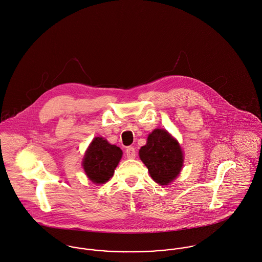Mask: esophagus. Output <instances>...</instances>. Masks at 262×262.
Instances as JSON below:
<instances>
[{
    "label": "esophagus",
    "instance_id": "esophagus-1",
    "mask_svg": "<svg viewBox=\"0 0 262 262\" xmlns=\"http://www.w3.org/2000/svg\"><path fill=\"white\" fill-rule=\"evenodd\" d=\"M125 154H126V157L128 159H134L136 157V150L134 147H127L126 150H125Z\"/></svg>",
    "mask_w": 262,
    "mask_h": 262
}]
</instances>
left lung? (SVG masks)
Here are the masks:
<instances>
[{"mask_svg": "<svg viewBox=\"0 0 262 262\" xmlns=\"http://www.w3.org/2000/svg\"><path fill=\"white\" fill-rule=\"evenodd\" d=\"M139 155L147 166L153 180L160 185H168L180 173L183 166V153L176 139L167 130L154 129L141 148Z\"/></svg>", "mask_w": 262, "mask_h": 262, "instance_id": "obj_1", "label": "left lung"}]
</instances>
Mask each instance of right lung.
<instances>
[{
  "instance_id": "obj_1",
  "label": "right lung",
  "mask_w": 262,
  "mask_h": 262,
  "mask_svg": "<svg viewBox=\"0 0 262 262\" xmlns=\"http://www.w3.org/2000/svg\"><path fill=\"white\" fill-rule=\"evenodd\" d=\"M121 157L120 148L109 144L102 137H97L88 147L82 166L93 183L103 184L113 176Z\"/></svg>"
}]
</instances>
